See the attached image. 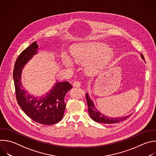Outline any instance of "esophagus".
<instances>
[{
	"label": "esophagus",
	"instance_id": "1",
	"mask_svg": "<svg viewBox=\"0 0 156 156\" xmlns=\"http://www.w3.org/2000/svg\"><path fill=\"white\" fill-rule=\"evenodd\" d=\"M73 86L75 88H79L81 86V84H80V82H79V81H75L73 84Z\"/></svg>",
	"mask_w": 156,
	"mask_h": 156
}]
</instances>
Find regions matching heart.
Returning a JSON list of instances; mask_svg holds the SVG:
<instances>
[{"instance_id": "1", "label": "heart", "mask_w": 156, "mask_h": 156, "mask_svg": "<svg viewBox=\"0 0 156 156\" xmlns=\"http://www.w3.org/2000/svg\"><path fill=\"white\" fill-rule=\"evenodd\" d=\"M70 52L76 62L87 63V69L93 74L107 65L113 56V52L107 45L94 42L76 44L72 46ZM61 60L65 66L71 67L73 65L71 58L65 53L62 54Z\"/></svg>"}]
</instances>
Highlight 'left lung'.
<instances>
[{
    "instance_id": "1",
    "label": "left lung",
    "mask_w": 156,
    "mask_h": 156,
    "mask_svg": "<svg viewBox=\"0 0 156 156\" xmlns=\"http://www.w3.org/2000/svg\"><path fill=\"white\" fill-rule=\"evenodd\" d=\"M141 57L144 61V57L141 54ZM86 99L87 101L88 109V113L90 114V116L91 118V119L96 122L106 123V124H113V123L119 122L120 121L126 119L131 115L130 114L122 117H114V118L106 116L103 113H102L99 110L97 109V108L95 107L94 104L93 100L91 99L90 96H89L88 92L86 94Z\"/></svg>"
}]
</instances>
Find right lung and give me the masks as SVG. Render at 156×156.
<instances>
[{
  "label": "right lung",
  "mask_w": 156,
  "mask_h": 156,
  "mask_svg": "<svg viewBox=\"0 0 156 156\" xmlns=\"http://www.w3.org/2000/svg\"><path fill=\"white\" fill-rule=\"evenodd\" d=\"M36 41L24 50L17 58L14 67L13 79L18 104L25 113L37 122L52 125L59 122L65 110V97L72 88L67 81L56 82L52 88L40 97L30 94L22 84L21 74L24 66L38 52Z\"/></svg>",
  "instance_id": "right-lung-1"
}]
</instances>
